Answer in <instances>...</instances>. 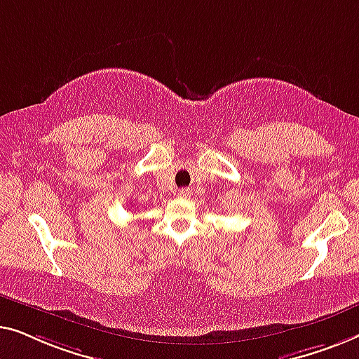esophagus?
<instances>
[{
	"instance_id": "1",
	"label": "esophagus",
	"mask_w": 359,
	"mask_h": 359,
	"mask_svg": "<svg viewBox=\"0 0 359 359\" xmlns=\"http://www.w3.org/2000/svg\"><path fill=\"white\" fill-rule=\"evenodd\" d=\"M179 195H180V196H189L190 191L185 190V189H182V190H179Z\"/></svg>"
}]
</instances>
